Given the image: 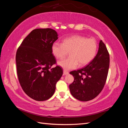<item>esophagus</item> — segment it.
I'll return each mask as SVG.
<instances>
[{
	"instance_id": "esophagus-1",
	"label": "esophagus",
	"mask_w": 128,
	"mask_h": 128,
	"mask_svg": "<svg viewBox=\"0 0 128 128\" xmlns=\"http://www.w3.org/2000/svg\"><path fill=\"white\" fill-rule=\"evenodd\" d=\"M69 74V72H67V71H66V70H64V73L63 74L64 75H68Z\"/></svg>"
}]
</instances>
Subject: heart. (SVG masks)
Here are the masks:
<instances>
[{"instance_id":"heart-1","label":"heart","mask_w":128,"mask_h":128,"mask_svg":"<svg viewBox=\"0 0 128 128\" xmlns=\"http://www.w3.org/2000/svg\"><path fill=\"white\" fill-rule=\"evenodd\" d=\"M96 42L93 38L75 35L65 38L62 43L53 42L51 51L57 59H62L69 52V58L58 62V64L64 70L75 69L88 64L94 59L97 51Z\"/></svg>"}]
</instances>
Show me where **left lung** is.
<instances>
[{
	"label": "left lung",
	"mask_w": 128,
	"mask_h": 128,
	"mask_svg": "<svg viewBox=\"0 0 128 128\" xmlns=\"http://www.w3.org/2000/svg\"><path fill=\"white\" fill-rule=\"evenodd\" d=\"M110 66V55L100 40L97 54L86 66L70 72L74 80L69 85L72 95L80 101L87 102L96 98L105 84Z\"/></svg>",
	"instance_id": "1"
}]
</instances>
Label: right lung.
Listing matches in <instances>:
<instances>
[{"mask_svg":"<svg viewBox=\"0 0 128 128\" xmlns=\"http://www.w3.org/2000/svg\"><path fill=\"white\" fill-rule=\"evenodd\" d=\"M58 39L54 30H33L23 40L16 54L17 74L23 90L37 101H44L53 95L56 85L63 74L51 51Z\"/></svg>","mask_w":128,"mask_h":128,"instance_id":"add662e5","label":"right lung"}]
</instances>
